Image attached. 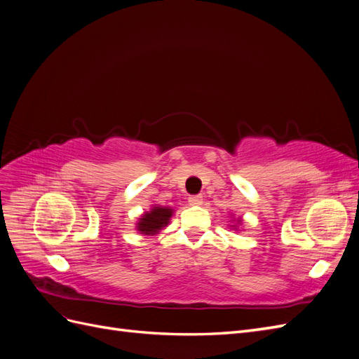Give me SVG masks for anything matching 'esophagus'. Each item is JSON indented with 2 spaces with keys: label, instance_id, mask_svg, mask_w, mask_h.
Here are the masks:
<instances>
[{
  "label": "esophagus",
  "instance_id": "34e87169",
  "mask_svg": "<svg viewBox=\"0 0 359 359\" xmlns=\"http://www.w3.org/2000/svg\"><path fill=\"white\" fill-rule=\"evenodd\" d=\"M189 203H190L191 206H199V205L203 203V198H202V196H191V198L189 199Z\"/></svg>",
  "mask_w": 359,
  "mask_h": 359
}]
</instances>
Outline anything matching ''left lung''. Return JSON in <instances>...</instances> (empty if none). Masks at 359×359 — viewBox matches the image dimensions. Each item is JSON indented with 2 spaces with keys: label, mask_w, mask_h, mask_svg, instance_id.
<instances>
[{
  "label": "left lung",
  "mask_w": 359,
  "mask_h": 359,
  "mask_svg": "<svg viewBox=\"0 0 359 359\" xmlns=\"http://www.w3.org/2000/svg\"><path fill=\"white\" fill-rule=\"evenodd\" d=\"M233 222H235V223H232V224H231L232 229H235V231H240V226L243 224V219H240V217H238V219H233Z\"/></svg>",
  "instance_id": "8db88e82"
}]
</instances>
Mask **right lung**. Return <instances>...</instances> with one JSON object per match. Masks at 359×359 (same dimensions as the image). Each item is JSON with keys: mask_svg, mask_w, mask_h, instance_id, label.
I'll use <instances>...</instances> for the list:
<instances>
[{"mask_svg": "<svg viewBox=\"0 0 359 359\" xmlns=\"http://www.w3.org/2000/svg\"><path fill=\"white\" fill-rule=\"evenodd\" d=\"M172 215L173 208H170V206L153 205L149 211H145L139 217V220L136 223V231L147 236H154L165 229V227H168Z\"/></svg>", "mask_w": 359, "mask_h": 359, "instance_id": "right-lung-1", "label": "right lung"}]
</instances>
